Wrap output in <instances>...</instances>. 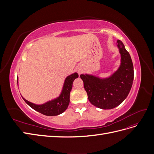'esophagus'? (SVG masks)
<instances>
[{
    "label": "esophagus",
    "mask_w": 154,
    "mask_h": 154,
    "mask_svg": "<svg viewBox=\"0 0 154 154\" xmlns=\"http://www.w3.org/2000/svg\"><path fill=\"white\" fill-rule=\"evenodd\" d=\"M78 73L80 74V73L82 72V70L81 69H78Z\"/></svg>",
    "instance_id": "obj_1"
}]
</instances>
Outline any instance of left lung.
Listing matches in <instances>:
<instances>
[{
  "instance_id": "1",
  "label": "left lung",
  "mask_w": 154,
  "mask_h": 154,
  "mask_svg": "<svg viewBox=\"0 0 154 154\" xmlns=\"http://www.w3.org/2000/svg\"><path fill=\"white\" fill-rule=\"evenodd\" d=\"M117 42L122 63L113 75L106 79L88 74L80 75L88 100L101 109H112L122 103L131 89L134 80V66L130 55L122 41L118 40Z\"/></svg>"
}]
</instances>
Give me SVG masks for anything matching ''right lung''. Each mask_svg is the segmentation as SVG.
<instances>
[{"label": "right lung", "instance_id": "add662e5", "mask_svg": "<svg viewBox=\"0 0 154 154\" xmlns=\"http://www.w3.org/2000/svg\"><path fill=\"white\" fill-rule=\"evenodd\" d=\"M78 77V73L75 72L67 77L64 83L62 92L60 96L54 100L47 102L43 105H35L27 101L24 98L26 103L32 109L45 116H57L66 110L70 101V92L72 87V83Z\"/></svg>", "mask_w": 154, "mask_h": 154}]
</instances>
